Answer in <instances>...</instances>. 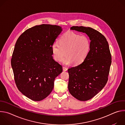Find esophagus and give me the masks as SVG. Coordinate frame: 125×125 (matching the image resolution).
<instances>
[{
    "instance_id": "1",
    "label": "esophagus",
    "mask_w": 125,
    "mask_h": 125,
    "mask_svg": "<svg viewBox=\"0 0 125 125\" xmlns=\"http://www.w3.org/2000/svg\"><path fill=\"white\" fill-rule=\"evenodd\" d=\"M67 70H68L67 68H66V67H63V71H66Z\"/></svg>"
}]
</instances>
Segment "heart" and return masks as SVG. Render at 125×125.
<instances>
[{"instance_id": "heart-1", "label": "heart", "mask_w": 125, "mask_h": 125, "mask_svg": "<svg viewBox=\"0 0 125 125\" xmlns=\"http://www.w3.org/2000/svg\"><path fill=\"white\" fill-rule=\"evenodd\" d=\"M59 43H54L51 46L53 56L55 60L60 61L64 55L62 63L69 65L72 63L78 65L83 62L90 51L91 42L87 35L68 31L60 38Z\"/></svg>"}]
</instances>
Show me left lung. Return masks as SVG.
I'll return each instance as SVG.
<instances>
[{"label":"left lung","instance_id":"8db88e82","mask_svg":"<svg viewBox=\"0 0 125 125\" xmlns=\"http://www.w3.org/2000/svg\"><path fill=\"white\" fill-rule=\"evenodd\" d=\"M70 29L85 33L91 42L84 60L68 70L70 93L78 100L86 101L100 92L107 82L111 64L109 46L104 35L92 28L73 26Z\"/></svg>","mask_w":125,"mask_h":125}]
</instances>
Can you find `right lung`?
<instances>
[{
	"label": "right lung",
	"mask_w": 125,
	"mask_h": 125,
	"mask_svg": "<svg viewBox=\"0 0 125 125\" xmlns=\"http://www.w3.org/2000/svg\"><path fill=\"white\" fill-rule=\"evenodd\" d=\"M62 31L56 25L42 24L25 31L18 39L11 58L19 91L32 100L46 98L62 67L53 58L51 46Z\"/></svg>",
	"instance_id": "right-lung-1"
}]
</instances>
